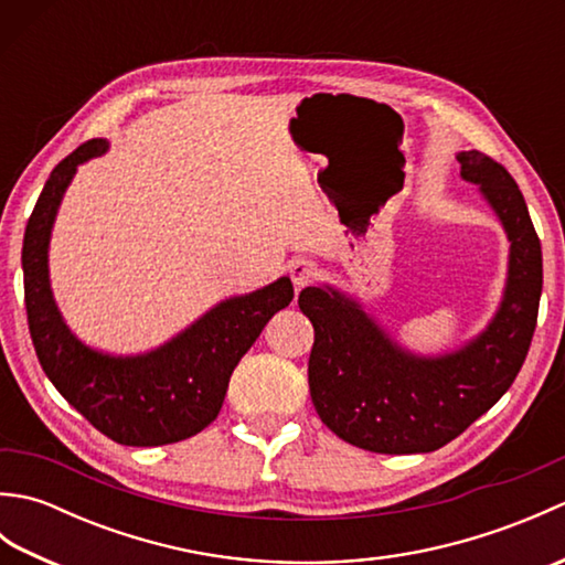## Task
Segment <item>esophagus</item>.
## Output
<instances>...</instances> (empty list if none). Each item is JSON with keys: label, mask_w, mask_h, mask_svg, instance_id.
<instances>
[{"label": "esophagus", "mask_w": 565, "mask_h": 565, "mask_svg": "<svg viewBox=\"0 0 565 565\" xmlns=\"http://www.w3.org/2000/svg\"><path fill=\"white\" fill-rule=\"evenodd\" d=\"M316 274H318V267L310 259H294L291 267H289V276H291V281L296 286V291H301L303 286L313 284Z\"/></svg>", "instance_id": "1"}]
</instances>
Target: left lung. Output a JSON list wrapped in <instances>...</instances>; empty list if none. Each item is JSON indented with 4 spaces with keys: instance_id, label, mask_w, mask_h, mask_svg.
Masks as SVG:
<instances>
[{
    "instance_id": "left-lung-1",
    "label": "left lung",
    "mask_w": 565,
    "mask_h": 565,
    "mask_svg": "<svg viewBox=\"0 0 565 565\" xmlns=\"http://www.w3.org/2000/svg\"><path fill=\"white\" fill-rule=\"evenodd\" d=\"M510 239L505 294L488 328L439 356L403 350L354 298L308 286L298 308L313 322L308 386L316 411L340 439L376 454H427L488 413L520 374L542 298V243L520 186L493 158L459 152Z\"/></svg>"
}]
</instances>
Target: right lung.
<instances>
[{
	"instance_id": "obj_1",
	"label": "right lung",
	"mask_w": 565,
	"mask_h": 565,
	"mask_svg": "<svg viewBox=\"0 0 565 565\" xmlns=\"http://www.w3.org/2000/svg\"><path fill=\"white\" fill-rule=\"evenodd\" d=\"M109 150L87 140L47 177L21 249L23 296L39 362L60 395L102 435L126 447H162L194 437L221 413L227 381L274 313L291 303L289 276L211 308L158 350L114 356L75 338L47 279V245L65 189L77 164Z\"/></svg>"
}]
</instances>
